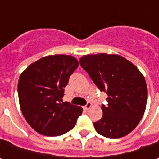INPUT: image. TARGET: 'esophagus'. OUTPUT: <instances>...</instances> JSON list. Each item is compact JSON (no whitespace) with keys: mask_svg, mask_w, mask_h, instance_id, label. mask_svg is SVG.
<instances>
[{"mask_svg":"<svg viewBox=\"0 0 159 159\" xmlns=\"http://www.w3.org/2000/svg\"><path fill=\"white\" fill-rule=\"evenodd\" d=\"M91 107H92V103H91L90 102H87V104L84 106V109H85L86 111H88V110H89Z\"/></svg>","mask_w":159,"mask_h":159,"instance_id":"obj_1","label":"esophagus"}]
</instances>
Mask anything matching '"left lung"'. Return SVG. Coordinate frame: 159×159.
<instances>
[{
  "label": "left lung",
  "instance_id": "left-lung-1",
  "mask_svg": "<svg viewBox=\"0 0 159 159\" xmlns=\"http://www.w3.org/2000/svg\"><path fill=\"white\" fill-rule=\"evenodd\" d=\"M80 64L101 91L106 92L102 118L94 122L98 134L108 138H120L139 124L147 104V84L134 64L116 54L85 55Z\"/></svg>",
  "mask_w": 159,
  "mask_h": 159
}]
</instances>
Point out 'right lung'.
Segmentation results:
<instances>
[{"mask_svg":"<svg viewBox=\"0 0 159 159\" xmlns=\"http://www.w3.org/2000/svg\"><path fill=\"white\" fill-rule=\"evenodd\" d=\"M79 66L72 56L53 55L31 64L20 74L19 106L27 123L37 133L58 136L73 128L80 106L63 101L69 77Z\"/></svg>","mask_w":159,"mask_h":159,"instance_id":"add662e5","label":"right lung"}]
</instances>
